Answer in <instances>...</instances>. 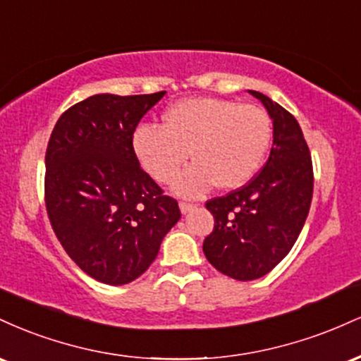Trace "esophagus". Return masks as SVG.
I'll return each mask as SVG.
<instances>
[{
  "instance_id": "obj_1",
  "label": "esophagus",
  "mask_w": 361,
  "mask_h": 361,
  "mask_svg": "<svg viewBox=\"0 0 361 361\" xmlns=\"http://www.w3.org/2000/svg\"><path fill=\"white\" fill-rule=\"evenodd\" d=\"M193 209H195L193 204H188V202H180V210H181V214L192 212Z\"/></svg>"
}]
</instances>
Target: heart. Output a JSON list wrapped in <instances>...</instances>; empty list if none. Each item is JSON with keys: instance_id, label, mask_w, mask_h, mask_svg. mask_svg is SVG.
Wrapping results in <instances>:
<instances>
[{"instance_id": "b5f03b06", "label": "heart", "mask_w": 361, "mask_h": 361, "mask_svg": "<svg viewBox=\"0 0 361 361\" xmlns=\"http://www.w3.org/2000/svg\"><path fill=\"white\" fill-rule=\"evenodd\" d=\"M134 151L154 180L175 178L192 151V166L173 188L198 197L217 183L239 188L256 175L271 142V122L256 105L224 98H188L166 111L163 127L142 126L134 132Z\"/></svg>"}]
</instances>
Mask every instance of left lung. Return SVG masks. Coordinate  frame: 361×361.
I'll list each match as a JSON object with an SVG mask.
<instances>
[{"label": "left lung", "instance_id": "1", "mask_svg": "<svg viewBox=\"0 0 361 361\" xmlns=\"http://www.w3.org/2000/svg\"><path fill=\"white\" fill-rule=\"evenodd\" d=\"M250 93L273 120L270 157L250 183L205 204L214 215V231L204 241L207 259L241 281L261 279L288 255L314 190L312 159L299 122L267 94Z\"/></svg>", "mask_w": 361, "mask_h": 361}]
</instances>
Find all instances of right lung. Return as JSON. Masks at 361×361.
<instances>
[{"mask_svg":"<svg viewBox=\"0 0 361 361\" xmlns=\"http://www.w3.org/2000/svg\"><path fill=\"white\" fill-rule=\"evenodd\" d=\"M164 93L93 94L66 110L49 139V221L69 258L102 283L139 279L181 217L132 146L140 118Z\"/></svg>","mask_w":361,"mask_h":361,"instance_id":"right-lung-1","label":"right lung"}]
</instances>
